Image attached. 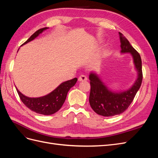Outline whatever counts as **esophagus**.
Masks as SVG:
<instances>
[{
  "label": "esophagus",
  "mask_w": 158,
  "mask_h": 158,
  "mask_svg": "<svg viewBox=\"0 0 158 158\" xmlns=\"http://www.w3.org/2000/svg\"><path fill=\"white\" fill-rule=\"evenodd\" d=\"M87 80H88L87 77L84 75H81L80 77L78 78L79 82H83V81H86Z\"/></svg>",
  "instance_id": "1"
}]
</instances>
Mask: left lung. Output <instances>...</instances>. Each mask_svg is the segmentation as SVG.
I'll use <instances>...</instances> for the list:
<instances>
[{"mask_svg": "<svg viewBox=\"0 0 158 158\" xmlns=\"http://www.w3.org/2000/svg\"><path fill=\"white\" fill-rule=\"evenodd\" d=\"M118 34L121 41V53L131 55L138 76L130 88L115 92L109 89L96 73L91 72L89 75L91 85L89 98L90 106L97 114L104 117L120 114L127 109L140 89L142 81L140 55L121 33L118 32Z\"/></svg>", "mask_w": 158, "mask_h": 158, "instance_id": "obj_1", "label": "left lung"}]
</instances>
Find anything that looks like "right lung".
I'll list each match as a JSON object with an SVG mask.
<instances>
[{"instance_id":"add662e5","label":"right lung","mask_w":158,"mask_h":158,"mask_svg":"<svg viewBox=\"0 0 158 158\" xmlns=\"http://www.w3.org/2000/svg\"><path fill=\"white\" fill-rule=\"evenodd\" d=\"M47 29H48V27H44L38 30L22 45H25L35 40L37 37L40 35V33ZM77 78H74L61 83L58 87L56 88L53 91H52L51 93L44 95V96L39 98L27 97L22 94L16 87V88L22 102L27 108H29L32 111H34L36 113L44 114V115H50V114H54L58 111L63 106L68 92L72 87H73L75 85L77 82Z\"/></svg>"}]
</instances>
